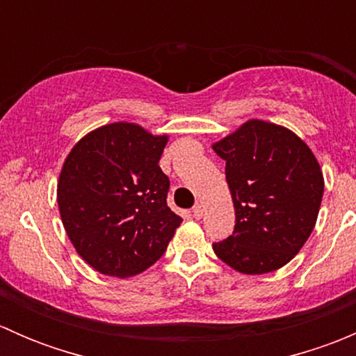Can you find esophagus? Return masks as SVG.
Instances as JSON below:
<instances>
[{"label":"esophagus","mask_w":356,"mask_h":356,"mask_svg":"<svg viewBox=\"0 0 356 356\" xmlns=\"http://www.w3.org/2000/svg\"><path fill=\"white\" fill-rule=\"evenodd\" d=\"M203 213H204V208L201 203H198L195 208H193V215H195V218H201L203 217Z\"/></svg>","instance_id":"esophagus-1"}]
</instances>
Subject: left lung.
I'll list each match as a JSON object with an SVG mask.
<instances>
[{
  "label": "left lung",
  "instance_id": "left-lung-1",
  "mask_svg": "<svg viewBox=\"0 0 356 356\" xmlns=\"http://www.w3.org/2000/svg\"><path fill=\"white\" fill-rule=\"evenodd\" d=\"M236 210L232 236L213 243L224 264L248 275L284 267L303 248L324 195L321 165L282 125L251 118L215 143Z\"/></svg>",
  "mask_w": 356,
  "mask_h": 356
}]
</instances>
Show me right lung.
Segmentation results:
<instances>
[{"mask_svg":"<svg viewBox=\"0 0 356 356\" xmlns=\"http://www.w3.org/2000/svg\"><path fill=\"white\" fill-rule=\"evenodd\" d=\"M168 136L115 122L86 134L63 163L60 217L77 253L111 277L141 274L165 253L182 218L167 204L160 161Z\"/></svg>","mask_w":356,"mask_h":356,"instance_id":"obj_1","label":"right lung"}]
</instances>
